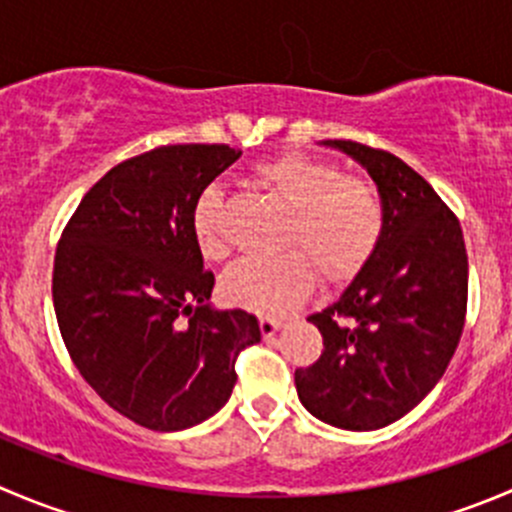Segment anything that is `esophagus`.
<instances>
[{
  "instance_id": "esophagus-1",
  "label": "esophagus",
  "mask_w": 512,
  "mask_h": 512,
  "mask_svg": "<svg viewBox=\"0 0 512 512\" xmlns=\"http://www.w3.org/2000/svg\"><path fill=\"white\" fill-rule=\"evenodd\" d=\"M282 327V320H275V317H260V330L265 337H272Z\"/></svg>"
}]
</instances>
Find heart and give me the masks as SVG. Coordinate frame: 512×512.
Returning a JSON list of instances; mask_svg holds the SVG:
<instances>
[{
    "instance_id": "b5f03b06",
    "label": "heart",
    "mask_w": 512,
    "mask_h": 512,
    "mask_svg": "<svg viewBox=\"0 0 512 512\" xmlns=\"http://www.w3.org/2000/svg\"><path fill=\"white\" fill-rule=\"evenodd\" d=\"M252 182L287 207L277 255H252L222 277V295L260 315H287L312 290L317 267L322 280L352 277L375 252L385 212L375 187L342 177L340 167L302 152H285L252 167ZM220 190L202 192L192 212V232L207 260H222ZM300 246L302 253L295 251Z\"/></svg>"
}]
</instances>
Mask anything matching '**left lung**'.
<instances>
[{"mask_svg":"<svg viewBox=\"0 0 512 512\" xmlns=\"http://www.w3.org/2000/svg\"><path fill=\"white\" fill-rule=\"evenodd\" d=\"M322 145L372 177L385 225L335 302L307 317L325 350L295 370V388L317 420L362 433L408 415L443 377L465 325L468 252L458 217L400 157L350 140Z\"/></svg>","mask_w":512,"mask_h":512,"instance_id":"obj_1","label":"left lung"}]
</instances>
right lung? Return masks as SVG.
Listing matches in <instances>:
<instances>
[{
  "instance_id": "obj_1",
  "label": "right lung",
  "mask_w": 512,
  "mask_h": 512,
  "mask_svg": "<svg viewBox=\"0 0 512 512\" xmlns=\"http://www.w3.org/2000/svg\"><path fill=\"white\" fill-rule=\"evenodd\" d=\"M227 145H167L112 167L79 202L54 255L52 300L69 357L124 418L162 433L205 423L235 388L260 320L210 305L192 212L240 160ZM190 314L187 326L179 317Z\"/></svg>"
}]
</instances>
